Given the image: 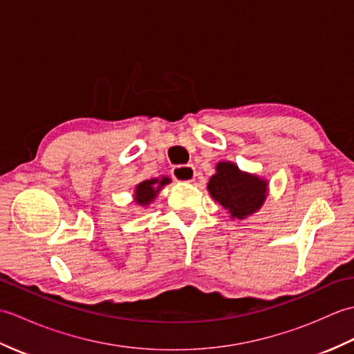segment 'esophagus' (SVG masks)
Returning <instances> with one entry per match:
<instances>
[{
    "mask_svg": "<svg viewBox=\"0 0 354 354\" xmlns=\"http://www.w3.org/2000/svg\"><path fill=\"white\" fill-rule=\"evenodd\" d=\"M171 176L175 181L179 183H190L196 176V170L192 164H183V165H175L171 169Z\"/></svg>",
    "mask_w": 354,
    "mask_h": 354,
    "instance_id": "1",
    "label": "esophagus"
}]
</instances>
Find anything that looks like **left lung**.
I'll return each instance as SVG.
<instances>
[{
	"mask_svg": "<svg viewBox=\"0 0 354 354\" xmlns=\"http://www.w3.org/2000/svg\"><path fill=\"white\" fill-rule=\"evenodd\" d=\"M217 173L208 183L209 194L228 209L232 217L243 219L261 207L266 199V183L246 175L236 164L219 162Z\"/></svg>",
	"mask_w": 354,
	"mask_h": 354,
	"instance_id": "8db88e82",
	"label": "left lung"
}]
</instances>
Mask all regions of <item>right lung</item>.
<instances>
[{
  "mask_svg": "<svg viewBox=\"0 0 354 354\" xmlns=\"http://www.w3.org/2000/svg\"><path fill=\"white\" fill-rule=\"evenodd\" d=\"M170 179L169 178H162L160 179H150V181H145L137 185V192H135V201L141 205H147L150 201H153L156 196V193L160 192L162 185L169 184Z\"/></svg>",
  "mask_w": 354,
  "mask_h": 354,
  "instance_id": "1",
  "label": "right lung"
}]
</instances>
